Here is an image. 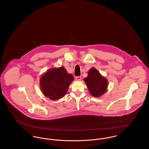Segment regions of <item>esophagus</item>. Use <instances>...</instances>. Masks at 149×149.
Wrapping results in <instances>:
<instances>
[{"instance_id": "obj_1", "label": "esophagus", "mask_w": 149, "mask_h": 149, "mask_svg": "<svg viewBox=\"0 0 149 149\" xmlns=\"http://www.w3.org/2000/svg\"><path fill=\"white\" fill-rule=\"evenodd\" d=\"M75 79H76V81H80V80H81V76H77V77H76Z\"/></svg>"}]
</instances>
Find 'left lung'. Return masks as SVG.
<instances>
[{"mask_svg": "<svg viewBox=\"0 0 149 149\" xmlns=\"http://www.w3.org/2000/svg\"><path fill=\"white\" fill-rule=\"evenodd\" d=\"M84 80L90 94L93 97H99L106 92L108 80L96 68H91L88 72V76Z\"/></svg>", "mask_w": 149, "mask_h": 149, "instance_id": "8db88e82", "label": "left lung"}]
</instances>
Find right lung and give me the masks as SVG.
Returning <instances> with one entry per match:
<instances>
[{
  "mask_svg": "<svg viewBox=\"0 0 149 149\" xmlns=\"http://www.w3.org/2000/svg\"><path fill=\"white\" fill-rule=\"evenodd\" d=\"M73 80V75L68 73L64 66L51 68L42 75L40 89L44 96L50 100H57L66 94Z\"/></svg>",
  "mask_w": 149,
  "mask_h": 149,
  "instance_id": "obj_1",
  "label": "right lung"
}]
</instances>
